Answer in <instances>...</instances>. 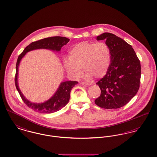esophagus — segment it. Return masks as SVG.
I'll return each mask as SVG.
<instances>
[{
  "label": "esophagus",
  "mask_w": 157,
  "mask_h": 157,
  "mask_svg": "<svg viewBox=\"0 0 157 157\" xmlns=\"http://www.w3.org/2000/svg\"><path fill=\"white\" fill-rule=\"evenodd\" d=\"M82 84L83 85H86V86H90V85H91V84H89V83H87L86 82H82Z\"/></svg>",
  "instance_id": "1"
}]
</instances>
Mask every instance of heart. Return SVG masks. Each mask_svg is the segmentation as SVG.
<instances>
[{
	"mask_svg": "<svg viewBox=\"0 0 157 157\" xmlns=\"http://www.w3.org/2000/svg\"><path fill=\"white\" fill-rule=\"evenodd\" d=\"M110 62L111 51L105 42H82L70 51L64 66L68 74L75 79L82 75L83 68L86 78L90 80L93 77L101 78L106 75Z\"/></svg>",
	"mask_w": 157,
	"mask_h": 157,
	"instance_id": "1",
	"label": "heart"
}]
</instances>
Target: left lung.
Returning a JSON list of instances; mask_svg holds the SVG:
<instances>
[{"mask_svg":"<svg viewBox=\"0 0 157 157\" xmlns=\"http://www.w3.org/2000/svg\"><path fill=\"white\" fill-rule=\"evenodd\" d=\"M96 40L106 41L111 51V62L106 75L96 82L101 94L94 102L103 109L120 108L139 90L140 61L132 46L113 33H105Z\"/></svg>","mask_w":157,"mask_h":157,"instance_id":"1","label":"left lung"}]
</instances>
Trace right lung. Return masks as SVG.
Masks as SVG:
<instances>
[{"label": "right lung", "instance_id": "add662e5", "mask_svg": "<svg viewBox=\"0 0 157 157\" xmlns=\"http://www.w3.org/2000/svg\"><path fill=\"white\" fill-rule=\"evenodd\" d=\"M70 40L63 36H52L40 40L33 42L28 45L23 52L19 55L17 60L16 65V75H15V86L17 90L19 92L21 98L25 104L35 111L42 113H51L61 110L68 103L70 97V92L78 82L76 81H67L61 82L57 90L54 94L46 101L37 103H33L25 98L24 94L18 86L17 76H18V67L22 58L25 54L30 51L37 49H48V50L60 51L61 48L64 45L69 42Z\"/></svg>", "mask_w": 157, "mask_h": 157}]
</instances>
